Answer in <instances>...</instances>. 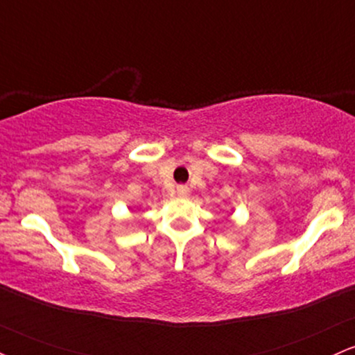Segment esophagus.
<instances>
[{
  "label": "esophagus",
  "mask_w": 355,
  "mask_h": 355,
  "mask_svg": "<svg viewBox=\"0 0 355 355\" xmlns=\"http://www.w3.org/2000/svg\"><path fill=\"white\" fill-rule=\"evenodd\" d=\"M177 193L180 195V196H187V195H189V187L180 185V187H178V189H177Z\"/></svg>",
  "instance_id": "34e87169"
}]
</instances>
